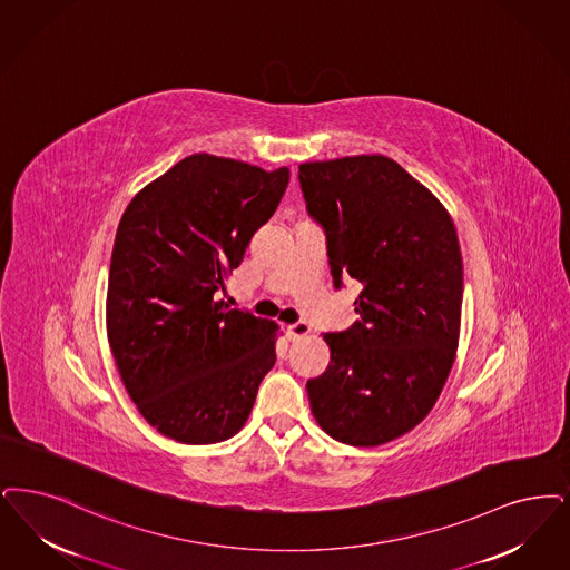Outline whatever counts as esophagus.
Listing matches in <instances>:
<instances>
[{"mask_svg": "<svg viewBox=\"0 0 570 570\" xmlns=\"http://www.w3.org/2000/svg\"><path fill=\"white\" fill-rule=\"evenodd\" d=\"M309 333H312V326H309L307 322H296V324H288V326H286V337H288L291 342L301 340V337H305V335H309Z\"/></svg>", "mask_w": 570, "mask_h": 570, "instance_id": "34e87169", "label": "esophagus"}]
</instances>
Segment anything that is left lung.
I'll use <instances>...</instances> for the list:
<instances>
[{"label": "left lung", "instance_id": "obj_1", "mask_svg": "<svg viewBox=\"0 0 570 570\" xmlns=\"http://www.w3.org/2000/svg\"><path fill=\"white\" fill-rule=\"evenodd\" d=\"M309 214L326 235L335 286L363 284L361 316L324 333L326 371L307 382L312 413L335 441L375 448L434 407L455 361L462 254L445 205L384 155L298 165Z\"/></svg>", "mask_w": 570, "mask_h": 570}]
</instances>
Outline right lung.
Segmentation results:
<instances>
[{"mask_svg": "<svg viewBox=\"0 0 570 570\" xmlns=\"http://www.w3.org/2000/svg\"><path fill=\"white\" fill-rule=\"evenodd\" d=\"M288 180V167L199 153L146 184L118 223L108 343L137 411L174 441L239 433L275 365L279 326L218 296Z\"/></svg>", "mask_w": 570, "mask_h": 570, "instance_id": "right-lung-1", "label": "right lung"}]
</instances>
